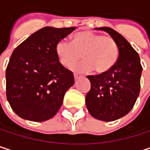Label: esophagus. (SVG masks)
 Listing matches in <instances>:
<instances>
[{
    "mask_svg": "<svg viewBox=\"0 0 150 150\" xmlns=\"http://www.w3.org/2000/svg\"><path fill=\"white\" fill-rule=\"evenodd\" d=\"M80 77H81V76H80V75H74V78H75V81H76V80H78V79H79V78H80Z\"/></svg>",
    "mask_w": 150,
    "mask_h": 150,
    "instance_id": "esophagus-1",
    "label": "esophagus"
}]
</instances>
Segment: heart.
Returning a JSON list of instances; mask_svg holds the SVG:
<instances>
[{"mask_svg":"<svg viewBox=\"0 0 150 150\" xmlns=\"http://www.w3.org/2000/svg\"><path fill=\"white\" fill-rule=\"evenodd\" d=\"M56 57L64 68L70 69L81 58L84 61L72 68L78 73H88L94 69L99 74L106 73L115 63L118 47L109 35L91 31H81L72 37V43L60 40L54 47Z\"/></svg>","mask_w":150,"mask_h":150,"instance_id":"heart-1","label":"heart"}]
</instances>
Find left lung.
<instances>
[{"label":"left lung","instance_id":"1","mask_svg":"<svg viewBox=\"0 0 150 150\" xmlns=\"http://www.w3.org/2000/svg\"><path fill=\"white\" fill-rule=\"evenodd\" d=\"M95 29L107 32L115 41L119 56L106 73L87 76L91 88L86 95V106L94 118L112 122L125 116L134 107L142 68L139 54L122 35L108 27Z\"/></svg>","mask_w":150,"mask_h":150}]
</instances>
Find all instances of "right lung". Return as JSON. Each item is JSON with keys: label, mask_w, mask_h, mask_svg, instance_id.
Masks as SVG:
<instances>
[{"label": "right lung", "mask_w": 150, "mask_h": 150, "mask_svg": "<svg viewBox=\"0 0 150 150\" xmlns=\"http://www.w3.org/2000/svg\"><path fill=\"white\" fill-rule=\"evenodd\" d=\"M75 29L45 27L14 50L6 70V94L21 118L44 122L59 111L75 79L73 73L59 62L54 47Z\"/></svg>", "instance_id": "right-lung-1"}]
</instances>
